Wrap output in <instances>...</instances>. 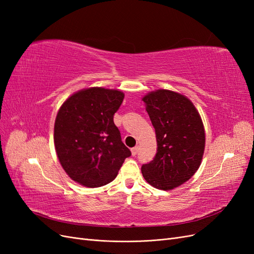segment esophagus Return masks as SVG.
Returning a JSON list of instances; mask_svg holds the SVG:
<instances>
[{
    "instance_id": "34e87169",
    "label": "esophagus",
    "mask_w": 254,
    "mask_h": 254,
    "mask_svg": "<svg viewBox=\"0 0 254 254\" xmlns=\"http://www.w3.org/2000/svg\"><path fill=\"white\" fill-rule=\"evenodd\" d=\"M137 151H139V146H135V147L131 148V153H132V156H135L136 153H137Z\"/></svg>"
}]
</instances>
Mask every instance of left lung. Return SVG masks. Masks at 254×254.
I'll return each instance as SVG.
<instances>
[{"label": "left lung", "mask_w": 254, "mask_h": 254, "mask_svg": "<svg viewBox=\"0 0 254 254\" xmlns=\"http://www.w3.org/2000/svg\"><path fill=\"white\" fill-rule=\"evenodd\" d=\"M156 130L157 153L142 165L145 180L168 190L191 178L200 166L205 136L202 121L189 98L170 90L150 92L143 97Z\"/></svg>", "instance_id": "left-lung-1"}]
</instances>
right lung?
<instances>
[{
  "label": "right lung",
  "instance_id": "obj_1",
  "mask_svg": "<svg viewBox=\"0 0 254 254\" xmlns=\"http://www.w3.org/2000/svg\"><path fill=\"white\" fill-rule=\"evenodd\" d=\"M123 99L119 90L90 88L68 97L58 111L54 128L58 159L70 178L84 187L111 182L131 156L113 122Z\"/></svg>",
  "mask_w": 254,
  "mask_h": 254
}]
</instances>
